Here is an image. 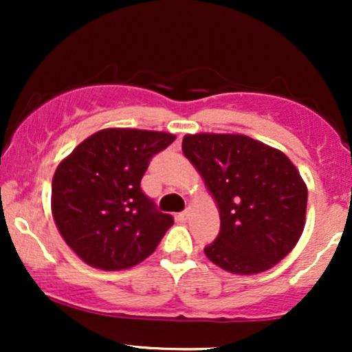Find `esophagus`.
<instances>
[{
  "label": "esophagus",
  "instance_id": "1",
  "mask_svg": "<svg viewBox=\"0 0 352 352\" xmlns=\"http://www.w3.org/2000/svg\"><path fill=\"white\" fill-rule=\"evenodd\" d=\"M188 217H190V212H188V210H185V212L179 213V220H180V221H187V220H188Z\"/></svg>",
  "mask_w": 352,
  "mask_h": 352
}]
</instances>
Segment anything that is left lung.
<instances>
[{"instance_id": "1", "label": "left lung", "mask_w": 352, "mask_h": 352, "mask_svg": "<svg viewBox=\"0 0 352 352\" xmlns=\"http://www.w3.org/2000/svg\"><path fill=\"white\" fill-rule=\"evenodd\" d=\"M182 151L220 213V233L205 248L212 263L235 274L273 268L300 240L308 188L278 148L240 134H187Z\"/></svg>"}]
</instances>
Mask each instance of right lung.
<instances>
[{"label": "right lung", "instance_id": "1", "mask_svg": "<svg viewBox=\"0 0 352 352\" xmlns=\"http://www.w3.org/2000/svg\"><path fill=\"white\" fill-rule=\"evenodd\" d=\"M175 135L111 127L82 140L52 177L51 212L84 263L104 272L139 265L155 252L173 218L140 190L148 160Z\"/></svg>", "mask_w": 352, "mask_h": 352}]
</instances>
